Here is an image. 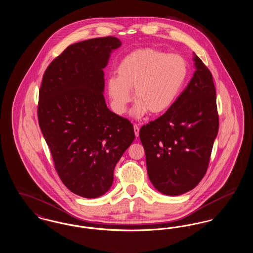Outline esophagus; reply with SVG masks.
Instances as JSON below:
<instances>
[{
	"label": "esophagus",
	"instance_id": "obj_1",
	"mask_svg": "<svg viewBox=\"0 0 253 253\" xmlns=\"http://www.w3.org/2000/svg\"><path fill=\"white\" fill-rule=\"evenodd\" d=\"M133 130H134V134H135V136H136V137H138V136H139V127H138V125L134 124V125H133Z\"/></svg>",
	"mask_w": 253,
	"mask_h": 253
}]
</instances>
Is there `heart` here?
<instances>
[{
	"label": "heart",
	"mask_w": 253,
	"mask_h": 253,
	"mask_svg": "<svg viewBox=\"0 0 253 253\" xmlns=\"http://www.w3.org/2000/svg\"><path fill=\"white\" fill-rule=\"evenodd\" d=\"M188 77L185 60L176 54L153 48L133 50L122 58L117 78L108 80L107 88L115 111L122 115L136 100L132 117L140 119L149 112L158 116L166 113L180 96Z\"/></svg>",
	"instance_id": "heart-1"
}]
</instances>
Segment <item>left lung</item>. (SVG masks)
Here are the masks:
<instances>
[{"mask_svg": "<svg viewBox=\"0 0 253 253\" xmlns=\"http://www.w3.org/2000/svg\"><path fill=\"white\" fill-rule=\"evenodd\" d=\"M196 70L172 107L141 127L149 178L166 195L195 188L209 166L219 129L212 75L194 53Z\"/></svg>", "mask_w": 253, "mask_h": 253, "instance_id": "1", "label": "left lung"}]
</instances>
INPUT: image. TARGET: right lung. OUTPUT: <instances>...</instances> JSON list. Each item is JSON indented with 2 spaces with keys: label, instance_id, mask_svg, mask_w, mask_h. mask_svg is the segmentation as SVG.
Returning a JSON list of instances; mask_svg holds the SVG:
<instances>
[{
  "label": "right lung",
  "instance_id": "obj_1",
  "mask_svg": "<svg viewBox=\"0 0 253 253\" xmlns=\"http://www.w3.org/2000/svg\"><path fill=\"white\" fill-rule=\"evenodd\" d=\"M121 42L96 38L69 45L49 64L38 120L62 183L85 198L107 193L114 169L134 139L132 124L109 110L103 68Z\"/></svg>",
  "mask_w": 253,
  "mask_h": 253
}]
</instances>
